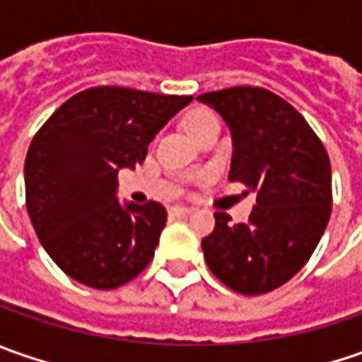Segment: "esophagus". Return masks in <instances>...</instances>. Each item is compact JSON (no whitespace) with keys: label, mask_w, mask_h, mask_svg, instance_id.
Masks as SVG:
<instances>
[{"label":"esophagus","mask_w":362,"mask_h":362,"mask_svg":"<svg viewBox=\"0 0 362 362\" xmlns=\"http://www.w3.org/2000/svg\"><path fill=\"white\" fill-rule=\"evenodd\" d=\"M193 209L191 207H185V205H175V207H171V216L175 217H185L189 216Z\"/></svg>","instance_id":"esophagus-1"}]
</instances>
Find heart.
<instances>
[{
  "label": "heart",
  "instance_id": "heart-1",
  "mask_svg": "<svg viewBox=\"0 0 362 362\" xmlns=\"http://www.w3.org/2000/svg\"><path fill=\"white\" fill-rule=\"evenodd\" d=\"M183 124H185V131L191 134V139H197L205 129L217 127L219 122H217L216 115L211 110H207V108H195V110H191L187 117H185Z\"/></svg>",
  "mask_w": 362,
  "mask_h": 362
}]
</instances>
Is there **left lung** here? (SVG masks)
Masks as SVG:
<instances>
[{"instance_id": "8db88e82", "label": "left lung", "mask_w": 362, "mask_h": 362, "mask_svg": "<svg viewBox=\"0 0 362 362\" xmlns=\"http://www.w3.org/2000/svg\"><path fill=\"white\" fill-rule=\"evenodd\" d=\"M197 100L230 127V181L257 193L245 223L217 211L216 228L202 242L203 256L233 292L266 294L302 270L327 230L332 209L327 148L294 106L266 88L233 86Z\"/></svg>"}]
</instances>
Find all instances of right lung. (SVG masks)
I'll return each instance as SVG.
<instances>
[{"mask_svg": "<svg viewBox=\"0 0 362 362\" xmlns=\"http://www.w3.org/2000/svg\"><path fill=\"white\" fill-rule=\"evenodd\" d=\"M193 96L94 86L68 98L28 148L25 207L56 266L80 284L112 290L148 266L167 211L117 199L120 169L141 165L155 134Z\"/></svg>", "mask_w": 362, "mask_h": 362, "instance_id": "add662e5", "label": "right lung"}]
</instances>
